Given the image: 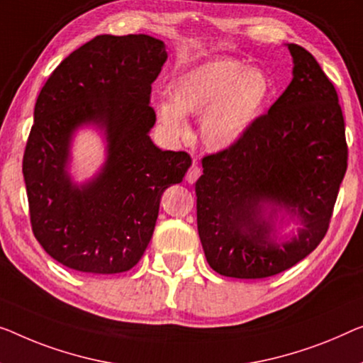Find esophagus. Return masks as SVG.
I'll use <instances>...</instances> for the list:
<instances>
[{
  "instance_id": "34e87169",
  "label": "esophagus",
  "mask_w": 363,
  "mask_h": 363,
  "mask_svg": "<svg viewBox=\"0 0 363 363\" xmlns=\"http://www.w3.org/2000/svg\"><path fill=\"white\" fill-rule=\"evenodd\" d=\"M200 174H202V171H200V167H199L197 164H192L191 167H189V171H187V174H186V181H187L189 184H194V182H196V181L199 179Z\"/></svg>"
}]
</instances>
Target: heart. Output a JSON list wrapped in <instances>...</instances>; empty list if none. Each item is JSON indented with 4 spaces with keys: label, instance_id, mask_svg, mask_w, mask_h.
I'll list each match as a JSON object with an SVG mask.
<instances>
[{
    "label": "heart",
    "instance_id": "heart-1",
    "mask_svg": "<svg viewBox=\"0 0 363 363\" xmlns=\"http://www.w3.org/2000/svg\"><path fill=\"white\" fill-rule=\"evenodd\" d=\"M274 84L261 68L221 58L177 74L171 83V101L156 104L161 127L171 137L189 132L186 116H200V135L213 151L236 148L267 112Z\"/></svg>",
    "mask_w": 363,
    "mask_h": 363
}]
</instances>
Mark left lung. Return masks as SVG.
<instances>
[{
	"label": "left lung",
	"instance_id": "8db88e82",
	"mask_svg": "<svg viewBox=\"0 0 363 363\" xmlns=\"http://www.w3.org/2000/svg\"><path fill=\"white\" fill-rule=\"evenodd\" d=\"M286 47L289 88L236 148L205 156L196 182L200 242L225 277H270L315 251L347 169L336 88L310 52ZM279 214L299 221L295 235L278 238Z\"/></svg>",
	"mask_w": 363,
	"mask_h": 363
}]
</instances>
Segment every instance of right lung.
<instances>
[{
	"mask_svg": "<svg viewBox=\"0 0 363 363\" xmlns=\"http://www.w3.org/2000/svg\"><path fill=\"white\" fill-rule=\"evenodd\" d=\"M167 58L145 34L97 35L65 58L43 84L27 140L23 174L32 231L48 256L88 274H118L142 259L160 200L192 164L186 151L151 142V84ZM105 132L106 161L93 180L67 172L74 132Z\"/></svg>",
	"mask_w": 363,
	"mask_h": 363,
	"instance_id": "1",
	"label": "right lung"
}]
</instances>
